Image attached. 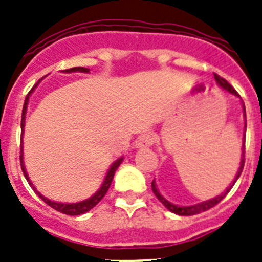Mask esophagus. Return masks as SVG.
I'll use <instances>...</instances> for the list:
<instances>
[{"label": "esophagus", "instance_id": "esophagus-1", "mask_svg": "<svg viewBox=\"0 0 262 262\" xmlns=\"http://www.w3.org/2000/svg\"><path fill=\"white\" fill-rule=\"evenodd\" d=\"M155 137L152 133H145L142 136L138 137V140H137V147L138 148H143V147H150V146L154 145Z\"/></svg>", "mask_w": 262, "mask_h": 262}]
</instances>
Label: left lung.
<instances>
[{
  "label": "left lung",
  "instance_id": "1",
  "mask_svg": "<svg viewBox=\"0 0 262 262\" xmlns=\"http://www.w3.org/2000/svg\"><path fill=\"white\" fill-rule=\"evenodd\" d=\"M214 78H215L216 83L219 84V86L222 87L223 90L228 91V93H231L232 95L235 96H239V94L236 93V90H235L234 87L231 86L230 83H228L227 81H226L225 78H222V77H219L218 74H214ZM243 112H244V116H246V107H244V103H243ZM246 126H247V122H246ZM246 138V137H244ZM244 143H246V141H244ZM244 143H243V148H242V160H240V167H239V171H237L236 173V178H235V180L232 181V184H231L230 187L227 188V189L225 190V192L222 193L221 195H216V197H214V199L211 200H207V201H204V202H200V204H195V205H192V206H178V205H173L171 204L169 201H167L166 199H164L163 195L160 194L159 190H158L157 185H155V181L152 180L151 183V189L152 192H154V194L157 195V199L159 200L162 204L164 205V206L168 209L169 211H172V213L178 214V215H194V214H200L202 213V211H206L209 210V209H211L213 206H215L216 204H219V202L222 201L223 199H225L226 195L228 194V192L231 190V188L234 187V184L236 183V180L239 179V176L242 175L243 172V167H244V152H246V146H244Z\"/></svg>",
  "mask_w": 262,
  "mask_h": 262
}]
</instances>
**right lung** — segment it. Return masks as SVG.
Returning a JSON list of instances; mask_svg holds the SVG:
<instances>
[{
    "label": "right lung",
    "instance_id": "right-lung-1",
    "mask_svg": "<svg viewBox=\"0 0 262 262\" xmlns=\"http://www.w3.org/2000/svg\"><path fill=\"white\" fill-rule=\"evenodd\" d=\"M65 73H72V72H81V73H89L90 72V69H87V68H81V67H77V68H72V69H68V70H63ZM40 79L37 81V83L35 84L34 87L31 89V91L27 94V96H26L25 99V104H23V111H22V121H20V128H22V136H23V130H25V119H26V112H27V104H28V99H30V95H31L32 91L35 90V87L39 84ZM20 167H22V171H23V175H25L26 180L28 181V184L31 185V188L34 189V192L36 193L37 195H39L40 199L43 200L44 202H46L47 205H49L51 207H53L55 210L60 211V213L62 214H67V215H81V214H84L87 213L89 210H91L95 205L99 204V201L103 199L105 195V193L108 192V188L111 187V183H112V179H114L115 176V172H116L117 167L121 164L122 159L124 158H120V159H117L116 162H115L112 166H111V168L108 169L107 172V176H105L104 181H103L102 187H100V189L98 190V192L95 193L94 195H91L90 199L84 200V201H81V202H75V204H62V202H56V201H51V200H48L47 197H44L41 193H39L36 190V188L32 185L31 180H30V178H28L27 175V171H26L25 168V164H23V146H22V142H20Z\"/></svg>",
    "mask_w": 262,
    "mask_h": 262
}]
</instances>
